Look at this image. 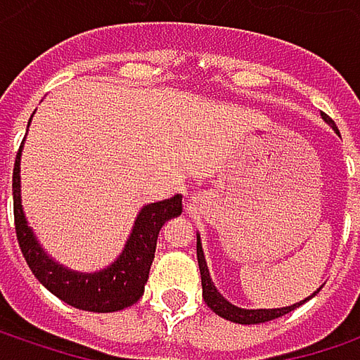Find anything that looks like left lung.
Here are the masks:
<instances>
[{"mask_svg": "<svg viewBox=\"0 0 360 360\" xmlns=\"http://www.w3.org/2000/svg\"><path fill=\"white\" fill-rule=\"evenodd\" d=\"M323 118L333 124L331 118H327V114H323ZM335 129V127H333ZM338 131V129H335ZM340 133V131H338ZM198 264H200V277H202V298L204 302L210 307L212 313H217L219 317L227 319V321H233V323H242V325H254V323H264V321H273L277 317H283L288 315L290 311H294L296 307L304 304L307 300L298 302V304H292V307H283V309H256V311H246V309H240V307H233L231 302H227L219 290L214 288L212 279H210V273H208V266H206V260H204V252H202V244H200V238H198ZM321 290V288H319ZM317 290V292H319ZM315 292V294H317ZM313 294V296H315Z\"/></svg>", "mask_w": 360, "mask_h": 360, "instance_id": "8db88e82", "label": "left lung"}]
</instances>
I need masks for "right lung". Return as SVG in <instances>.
<instances>
[{"mask_svg":"<svg viewBox=\"0 0 360 360\" xmlns=\"http://www.w3.org/2000/svg\"><path fill=\"white\" fill-rule=\"evenodd\" d=\"M22 148V146H20ZM12 193H14V225L16 238L22 256L33 271L37 279L60 300L66 304L91 311V313H112L135 304L148 281V273L154 260L158 231L167 219L181 214V195H173L171 200L148 204L133 227V233L124 246L122 254L114 264L100 273H75L53 262L41 246L37 244L33 231L27 225L22 204H20V150L14 165L12 175Z\"/></svg>","mask_w":360,"mask_h":360,"instance_id":"obj_1","label":"right lung"}]
</instances>
